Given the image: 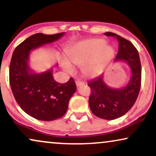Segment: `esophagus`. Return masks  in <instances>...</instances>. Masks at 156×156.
Listing matches in <instances>:
<instances>
[{
    "instance_id": "34e87169",
    "label": "esophagus",
    "mask_w": 156,
    "mask_h": 156,
    "mask_svg": "<svg viewBox=\"0 0 156 156\" xmlns=\"http://www.w3.org/2000/svg\"><path fill=\"white\" fill-rule=\"evenodd\" d=\"M75 83H76V87H77L84 85V82H82V81H80V80H76V82H75Z\"/></svg>"
}]
</instances>
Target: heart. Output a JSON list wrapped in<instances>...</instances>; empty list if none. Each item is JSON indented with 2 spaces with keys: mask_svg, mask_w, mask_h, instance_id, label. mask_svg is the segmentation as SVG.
<instances>
[{
  "mask_svg": "<svg viewBox=\"0 0 156 156\" xmlns=\"http://www.w3.org/2000/svg\"><path fill=\"white\" fill-rule=\"evenodd\" d=\"M68 59L76 67H82V72L88 77H95L104 71L114 55V49L104 40L94 38L74 44L67 51ZM62 65L69 73L74 68L66 59Z\"/></svg>",
  "mask_w": 156,
  "mask_h": 156,
  "instance_id": "b5f03b06",
  "label": "heart"
}]
</instances>
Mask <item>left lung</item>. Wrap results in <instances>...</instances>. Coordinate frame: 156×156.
Returning a JSON list of instances; mask_svg holds the SVG:
<instances>
[{
	"instance_id": "8db88e82",
	"label": "left lung",
	"mask_w": 156,
	"mask_h": 156,
	"mask_svg": "<svg viewBox=\"0 0 156 156\" xmlns=\"http://www.w3.org/2000/svg\"><path fill=\"white\" fill-rule=\"evenodd\" d=\"M104 35L116 37L119 52L114 62H125L131 71L129 83L119 89L108 87L104 82L103 74L88 82L91 90L89 99L91 112L99 118L113 120L126 114L135 104L140 89L141 66L138 50L131 42L114 33L108 32Z\"/></svg>"
}]
</instances>
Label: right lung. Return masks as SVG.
<instances>
[{
  "label": "right lung",
  "instance_id": "add662e5",
  "mask_svg": "<svg viewBox=\"0 0 156 156\" xmlns=\"http://www.w3.org/2000/svg\"><path fill=\"white\" fill-rule=\"evenodd\" d=\"M64 34H34L17 46L12 53L9 68L12 94L20 108L37 120L50 121L63 116L76 90L73 78L60 84L53 78L52 69L35 73L28 65L31 50L57 41Z\"/></svg>",
  "mask_w": 156,
  "mask_h": 156
}]
</instances>
